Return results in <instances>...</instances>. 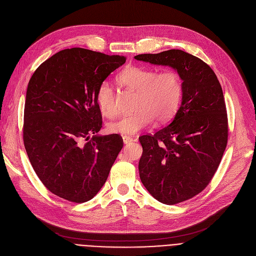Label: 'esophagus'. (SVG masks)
<instances>
[{
	"mask_svg": "<svg viewBox=\"0 0 256 256\" xmlns=\"http://www.w3.org/2000/svg\"><path fill=\"white\" fill-rule=\"evenodd\" d=\"M122 140H124V144H130V143L132 142V139L130 137H128V136H124V137H122Z\"/></svg>",
	"mask_w": 256,
	"mask_h": 256,
	"instance_id": "esophagus-1",
	"label": "esophagus"
}]
</instances>
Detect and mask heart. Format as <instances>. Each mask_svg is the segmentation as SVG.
<instances>
[{
  "mask_svg": "<svg viewBox=\"0 0 256 256\" xmlns=\"http://www.w3.org/2000/svg\"><path fill=\"white\" fill-rule=\"evenodd\" d=\"M124 87L137 92L134 109L135 113L121 116L106 124L112 134L130 136L158 122H165L178 111L182 96V82L173 70L156 72L142 66H130L117 78ZM96 102L100 113L114 117L118 113L116 93L108 80L102 82L96 92Z\"/></svg>",
  "mask_w": 256,
  "mask_h": 256,
  "instance_id": "obj_1",
  "label": "heart"
}]
</instances>
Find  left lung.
<instances>
[{
	"mask_svg": "<svg viewBox=\"0 0 256 256\" xmlns=\"http://www.w3.org/2000/svg\"><path fill=\"white\" fill-rule=\"evenodd\" d=\"M171 66L182 80V104L171 122L139 137V174L158 201L176 204L204 191L216 173L228 140L222 87L210 67L180 50L135 56Z\"/></svg>",
	"mask_w": 256,
	"mask_h": 256,
	"instance_id": "8db88e82",
	"label": "left lung"
}]
</instances>
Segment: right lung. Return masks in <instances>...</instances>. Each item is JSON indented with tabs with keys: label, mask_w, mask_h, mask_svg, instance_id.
<instances>
[{
	"label": "right lung",
	"mask_w": 256,
	"mask_h": 256,
	"mask_svg": "<svg viewBox=\"0 0 256 256\" xmlns=\"http://www.w3.org/2000/svg\"><path fill=\"white\" fill-rule=\"evenodd\" d=\"M124 63V56L66 48L40 64L31 76L24 144L37 176L52 194L83 204L109 176L124 140L117 134L96 135L102 120L96 92Z\"/></svg>",
	"instance_id": "right-lung-1"
}]
</instances>
